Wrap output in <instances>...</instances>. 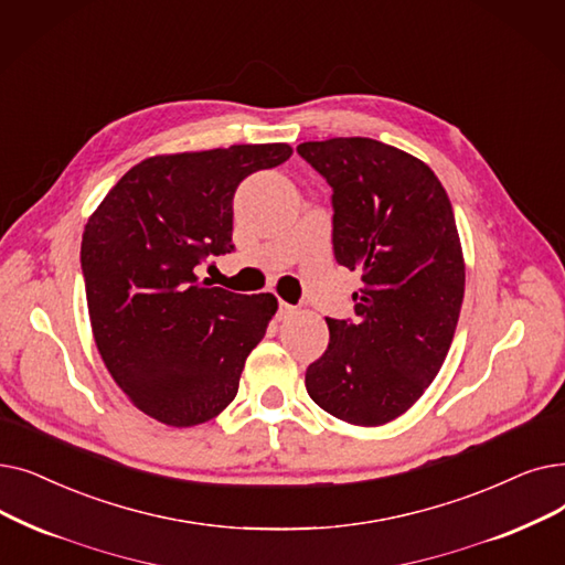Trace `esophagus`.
<instances>
[{
  "label": "esophagus",
  "instance_id": "esophagus-1",
  "mask_svg": "<svg viewBox=\"0 0 565 565\" xmlns=\"http://www.w3.org/2000/svg\"><path fill=\"white\" fill-rule=\"evenodd\" d=\"M292 313H296V307L284 302V300H279V309H277V318H279V321H286V318H290Z\"/></svg>",
  "mask_w": 565,
  "mask_h": 565
}]
</instances>
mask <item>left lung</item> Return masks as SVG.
<instances>
[{
  "mask_svg": "<svg viewBox=\"0 0 565 565\" xmlns=\"http://www.w3.org/2000/svg\"><path fill=\"white\" fill-rule=\"evenodd\" d=\"M332 186V249L360 269L355 318H326L330 343L307 366L309 397L334 418L376 427L420 399L444 364L463 300L448 193L431 168L372 138L298 145Z\"/></svg>",
  "mask_w": 565,
  "mask_h": 565,
  "instance_id": "left-lung-1",
  "label": "left lung"
}]
</instances>
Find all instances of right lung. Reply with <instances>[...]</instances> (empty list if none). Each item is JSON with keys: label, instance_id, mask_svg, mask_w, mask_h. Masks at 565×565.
Returning <instances> with one entry per match:
<instances>
[{"label": "right lung", "instance_id": "obj_1", "mask_svg": "<svg viewBox=\"0 0 565 565\" xmlns=\"http://www.w3.org/2000/svg\"><path fill=\"white\" fill-rule=\"evenodd\" d=\"M290 154L267 142L145 159L89 216L81 265L96 349L127 397L163 425L222 413L277 311L269 292L210 288L195 267L235 249L239 182Z\"/></svg>", "mask_w": 565, "mask_h": 565}]
</instances>
